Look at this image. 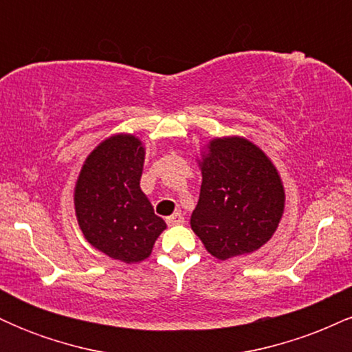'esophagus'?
I'll return each instance as SVG.
<instances>
[{
    "label": "esophagus",
    "mask_w": 352,
    "mask_h": 352,
    "mask_svg": "<svg viewBox=\"0 0 352 352\" xmlns=\"http://www.w3.org/2000/svg\"><path fill=\"white\" fill-rule=\"evenodd\" d=\"M167 225L168 227H173V225H182L185 221V218L182 217V213H173V215H170V217H167Z\"/></svg>",
    "instance_id": "esophagus-1"
}]
</instances>
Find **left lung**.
<instances>
[{"mask_svg":"<svg viewBox=\"0 0 352 352\" xmlns=\"http://www.w3.org/2000/svg\"><path fill=\"white\" fill-rule=\"evenodd\" d=\"M200 199L190 225L218 260L253 253L276 232L285 187L266 153L243 137H217L201 152Z\"/></svg>","mask_w":352,"mask_h":352,"instance_id":"8db88e82","label":"left lung"}]
</instances>
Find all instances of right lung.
<instances>
[{
  "mask_svg": "<svg viewBox=\"0 0 352 352\" xmlns=\"http://www.w3.org/2000/svg\"><path fill=\"white\" fill-rule=\"evenodd\" d=\"M145 148L132 134L102 140L87 155L74 188L80 232L96 250L124 263L151 256L167 228L140 190Z\"/></svg>",
  "mask_w": 352,
  "mask_h": 352,
  "instance_id": "right-lung-1",
  "label": "right lung"
}]
</instances>
